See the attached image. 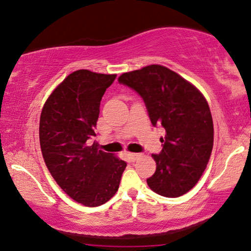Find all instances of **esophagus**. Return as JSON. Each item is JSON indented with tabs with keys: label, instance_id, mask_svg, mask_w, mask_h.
I'll use <instances>...</instances> for the list:
<instances>
[{
	"label": "esophagus",
	"instance_id": "esophagus-1",
	"mask_svg": "<svg viewBox=\"0 0 251 251\" xmlns=\"http://www.w3.org/2000/svg\"><path fill=\"white\" fill-rule=\"evenodd\" d=\"M141 156H142L141 153H135V152H129V153H128L129 159H131L132 162H135V160L139 159Z\"/></svg>",
	"mask_w": 251,
	"mask_h": 251
}]
</instances>
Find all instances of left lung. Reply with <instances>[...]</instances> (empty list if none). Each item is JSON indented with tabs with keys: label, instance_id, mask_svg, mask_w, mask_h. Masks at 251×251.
Listing matches in <instances>:
<instances>
[{
	"label": "left lung",
	"instance_id": "1",
	"mask_svg": "<svg viewBox=\"0 0 251 251\" xmlns=\"http://www.w3.org/2000/svg\"><path fill=\"white\" fill-rule=\"evenodd\" d=\"M119 83L141 96L153 126H162L163 149L152 153L156 171L147 183L165 196L179 198L198 183L213 147V123L208 102L195 86L162 65L123 73Z\"/></svg>",
	"mask_w": 251,
	"mask_h": 251
}]
</instances>
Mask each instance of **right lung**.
<instances>
[{
  "label": "right lung",
  "mask_w": 251,
  "mask_h": 251,
  "mask_svg": "<svg viewBox=\"0 0 251 251\" xmlns=\"http://www.w3.org/2000/svg\"><path fill=\"white\" fill-rule=\"evenodd\" d=\"M116 75L72 72L56 87L40 117V146L50 175L75 202L104 204L119 188L126 162L89 145L102 96Z\"/></svg>",
  "instance_id": "obj_1"
}]
</instances>
